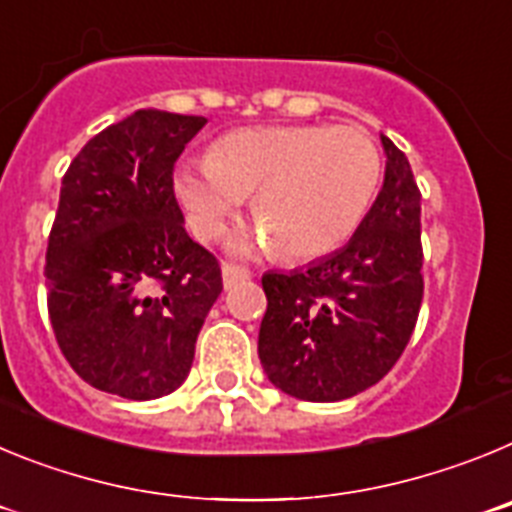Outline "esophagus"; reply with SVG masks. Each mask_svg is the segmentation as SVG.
Returning <instances> with one entry per match:
<instances>
[{"instance_id": "esophagus-1", "label": "esophagus", "mask_w": 512, "mask_h": 512, "mask_svg": "<svg viewBox=\"0 0 512 512\" xmlns=\"http://www.w3.org/2000/svg\"><path fill=\"white\" fill-rule=\"evenodd\" d=\"M251 274H248L246 269H241V266H235V264H223V284L225 289L235 287L238 282H243V279H248Z\"/></svg>"}]
</instances>
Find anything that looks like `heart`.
<instances>
[{
    "label": "heart",
    "instance_id": "b5f03b06",
    "mask_svg": "<svg viewBox=\"0 0 512 512\" xmlns=\"http://www.w3.org/2000/svg\"><path fill=\"white\" fill-rule=\"evenodd\" d=\"M382 176L374 140L354 125H264L223 135L210 153L179 161L174 192L200 238H217L253 192L256 233L233 248H274L310 261L346 243L372 205Z\"/></svg>",
    "mask_w": 512,
    "mask_h": 512
}]
</instances>
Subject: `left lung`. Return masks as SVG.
<instances>
[{
	"label": "left lung",
	"mask_w": 512,
	"mask_h": 512,
	"mask_svg": "<svg viewBox=\"0 0 512 512\" xmlns=\"http://www.w3.org/2000/svg\"><path fill=\"white\" fill-rule=\"evenodd\" d=\"M382 192L354 238L307 269L266 271L259 359L271 384L307 402L369 390L402 356L423 302L420 189L387 135Z\"/></svg>",
	"instance_id": "8db88e82"
}]
</instances>
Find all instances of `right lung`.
I'll use <instances>...</instances> for the list:
<instances>
[{
  "mask_svg": "<svg viewBox=\"0 0 512 512\" xmlns=\"http://www.w3.org/2000/svg\"><path fill=\"white\" fill-rule=\"evenodd\" d=\"M205 117L138 110L94 135L63 174L48 235V315L92 387L156 400L187 379L223 292L220 264L184 230L174 164Z\"/></svg>",
  "mask_w": 512,
  "mask_h": 512,
  "instance_id": "add662e5",
  "label": "right lung"
}]
</instances>
